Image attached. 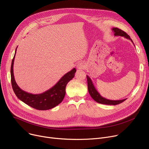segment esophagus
I'll return each mask as SVG.
<instances>
[{
	"label": "esophagus",
	"mask_w": 149,
	"mask_h": 149,
	"mask_svg": "<svg viewBox=\"0 0 149 149\" xmlns=\"http://www.w3.org/2000/svg\"><path fill=\"white\" fill-rule=\"evenodd\" d=\"M86 66L85 63L83 61H81L77 65V68L78 69H84L86 68Z\"/></svg>",
	"instance_id": "obj_1"
}]
</instances>
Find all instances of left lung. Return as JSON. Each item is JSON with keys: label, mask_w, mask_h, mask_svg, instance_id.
Here are the masks:
<instances>
[{"label": "left lung", "mask_w": 149, "mask_h": 149, "mask_svg": "<svg viewBox=\"0 0 149 149\" xmlns=\"http://www.w3.org/2000/svg\"><path fill=\"white\" fill-rule=\"evenodd\" d=\"M112 31L114 33V35L115 36H121L124 37L125 38H126L127 39H129V40H131V42H133L132 39L130 38V36L126 33H125L124 31L123 30L117 28H113ZM134 43V42H133ZM87 77V81H88V91L91 97L96 102L100 103V104H107V105H116L120 104L123 103V101H124L126 99H123V100H108L106 99L104 97L101 96L99 92L97 91L95 89L94 85H93L91 78L88 76L86 75Z\"/></svg>", "instance_id": "1"}]
</instances>
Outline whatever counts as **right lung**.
Returning a JSON list of instances; mask_svg holds the SVG:
<instances>
[{"label":"right lung","instance_id":"add662e5","mask_svg":"<svg viewBox=\"0 0 149 149\" xmlns=\"http://www.w3.org/2000/svg\"><path fill=\"white\" fill-rule=\"evenodd\" d=\"M16 50L17 48L15 49L11 66V84L15 95L23 103L37 110H48L59 104L65 97L66 86L68 83L74 77L76 69L73 68L71 70L65 74L53 87L43 93L40 94H33V93H28L19 87L14 79L13 65Z\"/></svg>","mask_w":149,"mask_h":149}]
</instances>
